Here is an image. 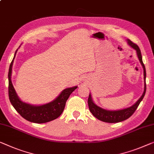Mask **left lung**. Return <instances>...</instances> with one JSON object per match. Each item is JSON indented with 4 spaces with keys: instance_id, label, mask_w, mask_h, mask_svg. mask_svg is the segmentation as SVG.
I'll return each instance as SVG.
<instances>
[{
    "instance_id": "obj_1",
    "label": "left lung",
    "mask_w": 154,
    "mask_h": 154,
    "mask_svg": "<svg viewBox=\"0 0 154 154\" xmlns=\"http://www.w3.org/2000/svg\"><path fill=\"white\" fill-rule=\"evenodd\" d=\"M128 44L130 45L132 48H134V50H136L137 52V57H138L140 62L142 66H143V70H144V92L143 95L140 97L137 100V102L135 103L134 104H133L131 106L128 107L127 109H120V110H116V111H110V110H106L102 108L97 106V104H95V102H93V99H92L91 94H89V97L88 100V104L89 110L91 112V113L96 118H97L99 120H101L104 122H109V123H116V122H120L124 121L127 120L128 118H130L136 110L137 109V106H139L140 103L141 102V101L143 100L144 95L146 93V70H145V66H144L143 58H142V54L140 50L139 47L137 46L136 44H135L132 42L129 39H127Z\"/></svg>"
}]
</instances>
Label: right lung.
Wrapping results in <instances>:
<instances>
[{
  "instance_id": "add662e5",
  "label": "right lung",
  "mask_w": 154,
  "mask_h": 154,
  "mask_svg": "<svg viewBox=\"0 0 154 154\" xmlns=\"http://www.w3.org/2000/svg\"><path fill=\"white\" fill-rule=\"evenodd\" d=\"M18 49L16 50L14 57L10 66L8 73L9 97H10L11 104L23 118L31 122L38 124L45 123L55 120L63 113L66 101L68 99L70 94L77 88V86H73L64 89L54 100L45 104L33 105L23 102L18 97L11 82L13 62Z\"/></svg>"
}]
</instances>
